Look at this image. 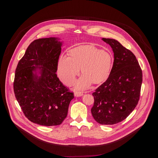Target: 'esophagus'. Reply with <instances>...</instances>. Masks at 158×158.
<instances>
[{"label": "esophagus", "mask_w": 158, "mask_h": 158, "mask_svg": "<svg viewBox=\"0 0 158 158\" xmlns=\"http://www.w3.org/2000/svg\"><path fill=\"white\" fill-rule=\"evenodd\" d=\"M82 95H83V93L82 92H80V91H76L74 93V96L76 97H80V96H82Z\"/></svg>", "instance_id": "esophagus-1"}]
</instances>
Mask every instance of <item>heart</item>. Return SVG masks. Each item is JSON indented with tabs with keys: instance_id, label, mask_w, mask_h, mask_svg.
<instances>
[{
	"instance_id": "b5f03b06",
	"label": "heart",
	"mask_w": 158,
	"mask_h": 158,
	"mask_svg": "<svg viewBox=\"0 0 158 158\" xmlns=\"http://www.w3.org/2000/svg\"><path fill=\"white\" fill-rule=\"evenodd\" d=\"M69 57L61 56L57 63V74L66 85H71L80 73L83 76L76 83L78 89L88 87L93 82H104L109 77L113 62L112 53L91 45H82L69 51Z\"/></svg>"
}]
</instances>
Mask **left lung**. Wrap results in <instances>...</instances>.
<instances>
[{
    "instance_id": "left-lung-1",
    "label": "left lung",
    "mask_w": 158,
    "mask_h": 158,
    "mask_svg": "<svg viewBox=\"0 0 158 158\" xmlns=\"http://www.w3.org/2000/svg\"><path fill=\"white\" fill-rule=\"evenodd\" d=\"M114 53V63L107 79L93 93L91 113L96 122L115 124L124 120L136 107L143 74L134 54L117 40L102 38Z\"/></svg>"
}]
</instances>
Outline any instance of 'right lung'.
I'll use <instances>...</instances> for the list:
<instances>
[{
	"label": "right lung",
	"instance_id": "right-lung-1",
	"mask_svg": "<svg viewBox=\"0 0 158 158\" xmlns=\"http://www.w3.org/2000/svg\"><path fill=\"white\" fill-rule=\"evenodd\" d=\"M58 37L34 40L19 60L14 82L15 96L26 117L45 126L60 125L74 93L56 73L63 42Z\"/></svg>",
	"mask_w": 158,
	"mask_h": 158
}]
</instances>
